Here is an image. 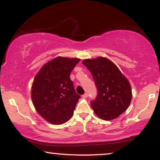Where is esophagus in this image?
Returning <instances> with one entry per match:
<instances>
[{
  "label": "esophagus",
  "mask_w": 160,
  "mask_h": 160,
  "mask_svg": "<svg viewBox=\"0 0 160 160\" xmlns=\"http://www.w3.org/2000/svg\"><path fill=\"white\" fill-rule=\"evenodd\" d=\"M87 97H88V95H87V93H84V95H82V98H87Z\"/></svg>",
  "instance_id": "1"
}]
</instances>
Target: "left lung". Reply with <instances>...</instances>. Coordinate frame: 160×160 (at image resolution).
I'll list each match as a JSON object with an SVG mask.
<instances>
[{"label": "left lung", "mask_w": 160, "mask_h": 160, "mask_svg": "<svg viewBox=\"0 0 160 160\" xmlns=\"http://www.w3.org/2000/svg\"><path fill=\"white\" fill-rule=\"evenodd\" d=\"M92 76L98 95L91 101L95 114L103 120H112L130 106L132 89L128 80L113 62L106 58L87 59L82 62Z\"/></svg>", "instance_id": "obj_1"}]
</instances>
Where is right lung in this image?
<instances>
[{"label":"right lung","mask_w":160,"mask_h":160,"mask_svg":"<svg viewBox=\"0 0 160 160\" xmlns=\"http://www.w3.org/2000/svg\"><path fill=\"white\" fill-rule=\"evenodd\" d=\"M80 61L58 57L41 68L35 76L31 89L32 103L39 114L49 123L62 124L73 114L80 98L70 74Z\"/></svg>","instance_id":"obj_1"}]
</instances>
